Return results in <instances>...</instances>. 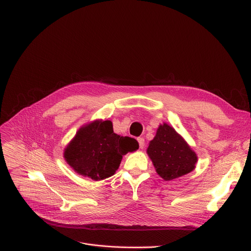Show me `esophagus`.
<instances>
[{"instance_id":"34e87169","label":"esophagus","mask_w":251,"mask_h":251,"mask_svg":"<svg viewBox=\"0 0 251 251\" xmlns=\"http://www.w3.org/2000/svg\"><path fill=\"white\" fill-rule=\"evenodd\" d=\"M137 140H138L140 149H143V148H144V138H143V137H138Z\"/></svg>"}]
</instances>
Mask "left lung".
<instances>
[{
  "label": "left lung",
  "mask_w": 251,
  "mask_h": 251,
  "mask_svg": "<svg viewBox=\"0 0 251 251\" xmlns=\"http://www.w3.org/2000/svg\"><path fill=\"white\" fill-rule=\"evenodd\" d=\"M148 153L156 173L171 181L190 173L195 168L197 156L174 128L164 123L150 142Z\"/></svg>",
  "instance_id": "obj_1"
}]
</instances>
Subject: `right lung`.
Instances as JSON below:
<instances>
[{"instance_id":"obj_1","label":"right lung","mask_w":251,"mask_h":251,"mask_svg":"<svg viewBox=\"0 0 251 251\" xmlns=\"http://www.w3.org/2000/svg\"><path fill=\"white\" fill-rule=\"evenodd\" d=\"M138 148L134 138L114 133L111 121H95L79 129L64 157L78 174L98 181L114 175L123 155Z\"/></svg>"}]
</instances>
